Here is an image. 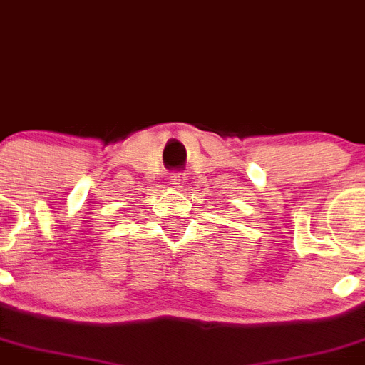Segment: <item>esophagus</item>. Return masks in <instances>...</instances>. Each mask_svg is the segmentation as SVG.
<instances>
[{
  "label": "esophagus",
  "instance_id": "obj_1",
  "mask_svg": "<svg viewBox=\"0 0 365 365\" xmlns=\"http://www.w3.org/2000/svg\"><path fill=\"white\" fill-rule=\"evenodd\" d=\"M171 180H173V183H182V182H180V176H171Z\"/></svg>",
  "mask_w": 365,
  "mask_h": 365
}]
</instances>
